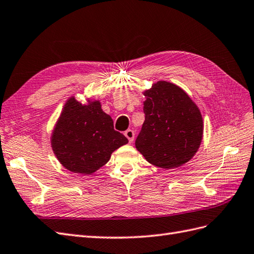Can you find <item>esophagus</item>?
Masks as SVG:
<instances>
[{"label":"esophagus","instance_id":"1","mask_svg":"<svg viewBox=\"0 0 254 254\" xmlns=\"http://www.w3.org/2000/svg\"><path fill=\"white\" fill-rule=\"evenodd\" d=\"M125 135H126V137L128 139V142H129V144H131V142H133L134 137H135V133H134V131H132V129H127V131L125 132Z\"/></svg>","mask_w":254,"mask_h":254}]
</instances>
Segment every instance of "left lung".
Here are the masks:
<instances>
[{
    "label": "left lung",
    "mask_w": 254,
    "mask_h": 254,
    "mask_svg": "<svg viewBox=\"0 0 254 254\" xmlns=\"http://www.w3.org/2000/svg\"><path fill=\"white\" fill-rule=\"evenodd\" d=\"M145 121L136 149L149 163L165 170L190 161L203 138V118L185 91L168 81H158L144 92Z\"/></svg>",
    "instance_id": "left-lung-1"
}]
</instances>
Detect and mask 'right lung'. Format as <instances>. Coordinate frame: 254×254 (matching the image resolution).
<instances>
[{"label": "right lung", "instance_id": "right-lung-1", "mask_svg": "<svg viewBox=\"0 0 254 254\" xmlns=\"http://www.w3.org/2000/svg\"><path fill=\"white\" fill-rule=\"evenodd\" d=\"M127 142L125 135L115 131L112 117L103 112L100 101L83 105L75 97L65 103L51 135V147L60 163L82 175L96 172Z\"/></svg>", "mask_w": 254, "mask_h": 254}]
</instances>
